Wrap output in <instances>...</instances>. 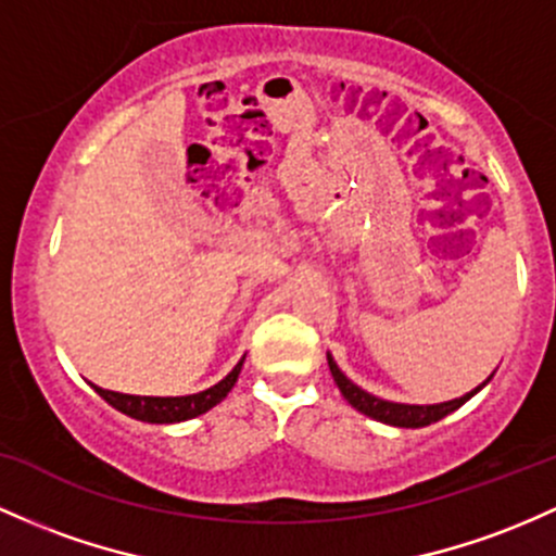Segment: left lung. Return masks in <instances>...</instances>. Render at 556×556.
Returning <instances> with one entry per match:
<instances>
[{"label":"left lung","instance_id":"1","mask_svg":"<svg viewBox=\"0 0 556 556\" xmlns=\"http://www.w3.org/2000/svg\"><path fill=\"white\" fill-rule=\"evenodd\" d=\"M327 364H329V371H332L334 377V386L340 388V393H343V399L351 404L356 412L367 414V417L377 419V422L382 425H390V427H427L432 422H438V419L448 417L451 412H456L459 406H465L469 399H472L475 393H480L488 382H491V377H488L485 382H480L478 388L469 390V393L462 395V399H454V401H443V404H395V401H386V399H377V395L367 393L364 388H358L356 382H351L348 377L343 375V369L338 367V362L332 358V353H327Z\"/></svg>","mask_w":556,"mask_h":556}]
</instances>
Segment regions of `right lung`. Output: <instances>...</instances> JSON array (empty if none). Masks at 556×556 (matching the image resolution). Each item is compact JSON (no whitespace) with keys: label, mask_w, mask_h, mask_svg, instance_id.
<instances>
[{"label":"right lung","mask_w":556,"mask_h":556,"mask_svg":"<svg viewBox=\"0 0 556 556\" xmlns=\"http://www.w3.org/2000/svg\"><path fill=\"white\" fill-rule=\"evenodd\" d=\"M242 362L245 356L237 362V367L224 377L222 382L211 386L208 390H200V393L192 395H129V393H115V390H105L100 386H91L102 399L108 401L110 406L118 408L126 417L139 419V422L150 425H174V422H187V419L200 417L208 408L222 404L229 395V390L235 388L237 377H240Z\"/></svg>","instance_id":"add662e5"}]
</instances>
